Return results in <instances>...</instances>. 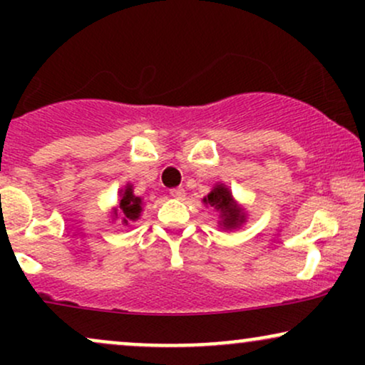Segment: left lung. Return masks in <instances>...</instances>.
I'll return each mask as SVG.
<instances>
[{"instance_id":"8db88e82","label":"left lung","mask_w":365,"mask_h":365,"mask_svg":"<svg viewBox=\"0 0 365 365\" xmlns=\"http://www.w3.org/2000/svg\"><path fill=\"white\" fill-rule=\"evenodd\" d=\"M118 211L123 212V223L128 225V221L139 220L142 212V199L133 195V187L128 185L120 192V204L118 209H115V216H118Z\"/></svg>"}]
</instances>
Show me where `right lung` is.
Wrapping results in <instances>:
<instances>
[{
  "label": "right lung",
  "instance_id": "obj_1",
  "mask_svg": "<svg viewBox=\"0 0 365 365\" xmlns=\"http://www.w3.org/2000/svg\"><path fill=\"white\" fill-rule=\"evenodd\" d=\"M204 202L209 204L220 211L221 215V226L225 230H235L240 228L242 225L245 223L247 215L244 212L238 204L233 199L230 188L225 185V183H216V187L209 192L207 197H204Z\"/></svg>",
  "mask_w": 365,
  "mask_h": 365
}]
</instances>
